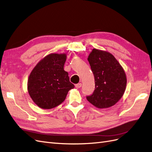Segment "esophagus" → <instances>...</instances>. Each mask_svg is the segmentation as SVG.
<instances>
[{
	"instance_id": "1",
	"label": "esophagus",
	"mask_w": 152,
	"mask_h": 152,
	"mask_svg": "<svg viewBox=\"0 0 152 152\" xmlns=\"http://www.w3.org/2000/svg\"><path fill=\"white\" fill-rule=\"evenodd\" d=\"M81 86H82L81 83H78V84H75V87H77V88H80V87H81Z\"/></svg>"
}]
</instances>
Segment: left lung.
Here are the masks:
<instances>
[{"mask_svg":"<svg viewBox=\"0 0 152 152\" xmlns=\"http://www.w3.org/2000/svg\"><path fill=\"white\" fill-rule=\"evenodd\" d=\"M87 60L95 81V89L86 96L87 101L98 108L112 107L126 90L127 79L124 69L112 54L103 50L93 49Z\"/></svg>","mask_w":152,"mask_h":152,"instance_id":"left-lung-1","label":"left lung"}]
</instances>
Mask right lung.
<instances>
[{
    "instance_id": "1",
    "label": "right lung",
    "mask_w": 152,
    "mask_h": 152,
    "mask_svg": "<svg viewBox=\"0 0 152 152\" xmlns=\"http://www.w3.org/2000/svg\"><path fill=\"white\" fill-rule=\"evenodd\" d=\"M65 54H50L31 71L28 91L34 102L41 108L50 109L64 102L68 92L74 88L64 70Z\"/></svg>"
}]
</instances>
